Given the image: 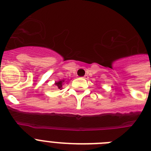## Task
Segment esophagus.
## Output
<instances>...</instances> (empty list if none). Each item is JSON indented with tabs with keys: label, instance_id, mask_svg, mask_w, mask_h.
<instances>
[{
	"label": "esophagus",
	"instance_id": "obj_1",
	"mask_svg": "<svg viewBox=\"0 0 151 151\" xmlns=\"http://www.w3.org/2000/svg\"><path fill=\"white\" fill-rule=\"evenodd\" d=\"M83 78H88V75H85V76L83 77Z\"/></svg>",
	"mask_w": 151,
	"mask_h": 151
}]
</instances>
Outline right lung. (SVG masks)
Instances as JSON below:
<instances>
[{
    "instance_id": "add662e5",
    "label": "right lung",
    "mask_w": 151,
    "mask_h": 151,
    "mask_svg": "<svg viewBox=\"0 0 151 151\" xmlns=\"http://www.w3.org/2000/svg\"><path fill=\"white\" fill-rule=\"evenodd\" d=\"M64 83H65V79L60 80V81H58V82H56L55 83H54V85L56 86V88H57L58 89H60L61 90Z\"/></svg>"
}]
</instances>
